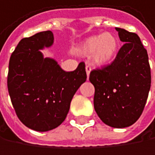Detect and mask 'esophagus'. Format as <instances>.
I'll list each match as a JSON object with an SVG mask.
<instances>
[{
    "label": "esophagus",
    "instance_id": "esophagus-1",
    "mask_svg": "<svg viewBox=\"0 0 155 155\" xmlns=\"http://www.w3.org/2000/svg\"><path fill=\"white\" fill-rule=\"evenodd\" d=\"M91 67L90 66H86V71H87V78L89 77V74H90V71H91Z\"/></svg>",
    "mask_w": 155,
    "mask_h": 155
}]
</instances>
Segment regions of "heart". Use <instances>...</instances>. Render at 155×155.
I'll list each match as a JSON object with an SVG mask.
<instances>
[{
  "label": "heart",
  "instance_id": "b5f03b06",
  "mask_svg": "<svg viewBox=\"0 0 155 155\" xmlns=\"http://www.w3.org/2000/svg\"><path fill=\"white\" fill-rule=\"evenodd\" d=\"M118 48V40L114 34L107 32L86 39L78 48L82 56H91L95 64L103 65L113 59Z\"/></svg>",
  "mask_w": 155,
  "mask_h": 155
}]
</instances>
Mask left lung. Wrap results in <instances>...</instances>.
Wrapping results in <instances>:
<instances>
[{
	"label": "left lung",
	"instance_id": "left-lung-1",
	"mask_svg": "<svg viewBox=\"0 0 155 155\" xmlns=\"http://www.w3.org/2000/svg\"><path fill=\"white\" fill-rule=\"evenodd\" d=\"M124 42L114 61L90 72L95 87L94 107L107 125L124 128L141 116L151 87L147 50L136 33L116 28Z\"/></svg>",
	"mask_w": 155,
	"mask_h": 155
}]
</instances>
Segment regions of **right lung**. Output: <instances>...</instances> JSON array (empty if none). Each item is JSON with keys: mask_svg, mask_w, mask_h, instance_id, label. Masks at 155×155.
<instances>
[{"mask_svg": "<svg viewBox=\"0 0 155 155\" xmlns=\"http://www.w3.org/2000/svg\"><path fill=\"white\" fill-rule=\"evenodd\" d=\"M53 33L41 31L22 39L9 62L7 86L12 104L27 127L46 132L62 124L78 87L87 80L85 63L71 72L43 58L39 49L53 44Z\"/></svg>", "mask_w": 155, "mask_h": 155, "instance_id": "1", "label": "right lung"}]
</instances>
